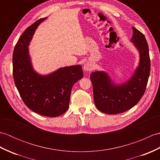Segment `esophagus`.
Instances as JSON below:
<instances>
[{
	"mask_svg": "<svg viewBox=\"0 0 160 160\" xmlns=\"http://www.w3.org/2000/svg\"><path fill=\"white\" fill-rule=\"evenodd\" d=\"M84 69L86 71H91L93 69V67H92V64L90 62H87V63L84 64Z\"/></svg>",
	"mask_w": 160,
	"mask_h": 160,
	"instance_id": "34e87169",
	"label": "esophagus"
}]
</instances>
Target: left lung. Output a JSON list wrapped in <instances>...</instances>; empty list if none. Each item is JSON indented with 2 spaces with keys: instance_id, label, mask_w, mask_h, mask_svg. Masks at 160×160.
<instances>
[{
  "instance_id": "8db88e82",
  "label": "left lung",
  "mask_w": 160,
  "mask_h": 160,
  "mask_svg": "<svg viewBox=\"0 0 160 160\" xmlns=\"http://www.w3.org/2000/svg\"><path fill=\"white\" fill-rule=\"evenodd\" d=\"M132 29L131 42L140 53V62L130 79L116 84L104 71H95L90 75L94 102L102 113L118 114L130 109L140 100L147 88L151 70L148 44L143 33Z\"/></svg>"
}]
</instances>
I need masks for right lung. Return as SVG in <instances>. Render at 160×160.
<instances>
[{"label":"right lung","mask_w":160,"mask_h":160,"mask_svg":"<svg viewBox=\"0 0 160 160\" xmlns=\"http://www.w3.org/2000/svg\"><path fill=\"white\" fill-rule=\"evenodd\" d=\"M47 18L39 19L23 32L13 53V76L24 103L35 113L57 117L69 108L71 89L83 77L81 65L66 67L46 76L33 70L28 46L36 28Z\"/></svg>","instance_id":"1"}]
</instances>
